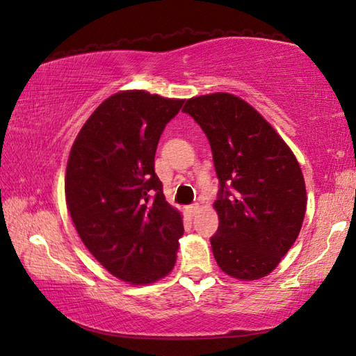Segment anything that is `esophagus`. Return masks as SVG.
<instances>
[{"mask_svg": "<svg viewBox=\"0 0 356 356\" xmlns=\"http://www.w3.org/2000/svg\"><path fill=\"white\" fill-rule=\"evenodd\" d=\"M198 203H195V204H191L189 207H187V211H189V213H191V216H193V213H195L197 211H198Z\"/></svg>", "mask_w": 356, "mask_h": 356, "instance_id": "esophagus-1", "label": "esophagus"}]
</instances>
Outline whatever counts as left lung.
I'll return each instance as SVG.
<instances>
[{
    "label": "left lung",
    "instance_id": "1",
    "mask_svg": "<svg viewBox=\"0 0 356 356\" xmlns=\"http://www.w3.org/2000/svg\"><path fill=\"white\" fill-rule=\"evenodd\" d=\"M184 113L209 139L220 181L211 245L232 277H265L296 241L307 193L296 156L259 113L227 92L192 97Z\"/></svg>",
    "mask_w": 356,
    "mask_h": 356
}]
</instances>
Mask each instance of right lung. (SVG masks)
<instances>
[{"instance_id":"right-lung-1","label":"right lung","mask_w":356,"mask_h":356,"mask_svg":"<svg viewBox=\"0 0 356 356\" xmlns=\"http://www.w3.org/2000/svg\"><path fill=\"white\" fill-rule=\"evenodd\" d=\"M183 104L147 91L116 92L72 144L65 195L74 226L100 265L125 282L152 284L175 265L183 218L165 201L155 153Z\"/></svg>"}]
</instances>
